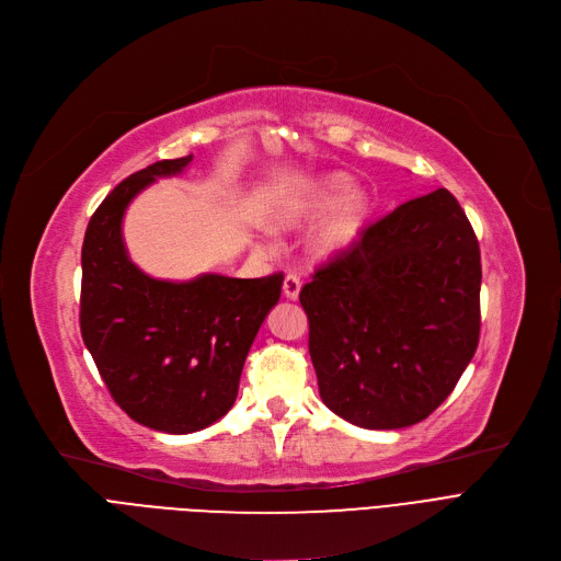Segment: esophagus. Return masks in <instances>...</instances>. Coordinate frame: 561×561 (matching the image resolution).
Segmentation results:
<instances>
[{
  "instance_id": "obj_1",
  "label": "esophagus",
  "mask_w": 561,
  "mask_h": 561,
  "mask_svg": "<svg viewBox=\"0 0 561 561\" xmlns=\"http://www.w3.org/2000/svg\"><path fill=\"white\" fill-rule=\"evenodd\" d=\"M300 288H302V282H300L298 275H286V277H284V296H286L288 300H298Z\"/></svg>"
}]
</instances>
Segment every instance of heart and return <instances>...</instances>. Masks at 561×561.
Returning <instances> with one entry per match:
<instances>
[{
  "instance_id": "obj_1",
  "label": "heart",
  "mask_w": 561,
  "mask_h": 561,
  "mask_svg": "<svg viewBox=\"0 0 561 561\" xmlns=\"http://www.w3.org/2000/svg\"><path fill=\"white\" fill-rule=\"evenodd\" d=\"M350 180L343 174H328L320 176L313 184L305 186L302 191L293 193L277 206V222L286 227H300L325 211L341 201L342 204L332 216L322 222L316 231V250L320 254H339L355 243L364 225L368 220L370 204L364 193H350Z\"/></svg>"
}]
</instances>
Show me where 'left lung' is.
<instances>
[{
    "label": "left lung",
    "mask_w": 561,
    "mask_h": 561,
    "mask_svg": "<svg viewBox=\"0 0 561 561\" xmlns=\"http://www.w3.org/2000/svg\"><path fill=\"white\" fill-rule=\"evenodd\" d=\"M480 286L476 231L450 191L366 227L300 290L322 402L366 430L425 421L476 355Z\"/></svg>",
    "instance_id": "8db88e82"
}]
</instances>
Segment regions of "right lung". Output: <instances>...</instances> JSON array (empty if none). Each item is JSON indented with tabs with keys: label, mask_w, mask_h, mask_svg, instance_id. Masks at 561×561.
<instances>
[{
	"label": "right lung",
	"mask_w": 561,
	"mask_h": 561,
	"mask_svg": "<svg viewBox=\"0 0 561 561\" xmlns=\"http://www.w3.org/2000/svg\"><path fill=\"white\" fill-rule=\"evenodd\" d=\"M191 159L157 161L117 184L88 222L81 248L83 343L127 416L168 434L204 430L231 409L252 341L284 282L282 273L165 282L131 263L123 241L129 202Z\"/></svg>",
	"instance_id": "obj_1"
}]
</instances>
